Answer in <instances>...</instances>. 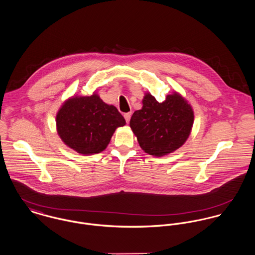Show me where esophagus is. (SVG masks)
<instances>
[{
    "label": "esophagus",
    "instance_id": "34e87169",
    "mask_svg": "<svg viewBox=\"0 0 255 255\" xmlns=\"http://www.w3.org/2000/svg\"><path fill=\"white\" fill-rule=\"evenodd\" d=\"M131 115H132L131 113H127V114H124V118H125V120H126L127 123H129V121H130V119H131Z\"/></svg>",
    "mask_w": 255,
    "mask_h": 255
}]
</instances>
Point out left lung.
Listing matches in <instances>:
<instances>
[{"label": "left lung", "mask_w": 255, "mask_h": 255, "mask_svg": "<svg viewBox=\"0 0 255 255\" xmlns=\"http://www.w3.org/2000/svg\"><path fill=\"white\" fill-rule=\"evenodd\" d=\"M193 123L191 106L178 94L168 95L162 103L146 94L141 110L136 111L131 117L130 127L146 153L162 156L186 141Z\"/></svg>", "instance_id": "obj_1"}]
</instances>
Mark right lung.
Returning <instances> with one entry per match:
<instances>
[{"label":"right lung","instance_id":"add662e5","mask_svg":"<svg viewBox=\"0 0 255 255\" xmlns=\"http://www.w3.org/2000/svg\"><path fill=\"white\" fill-rule=\"evenodd\" d=\"M126 121L114 106L98 95L75 97L66 101L57 115V133L69 147L82 154L103 151L116 128Z\"/></svg>","mask_w":255,"mask_h":255}]
</instances>
